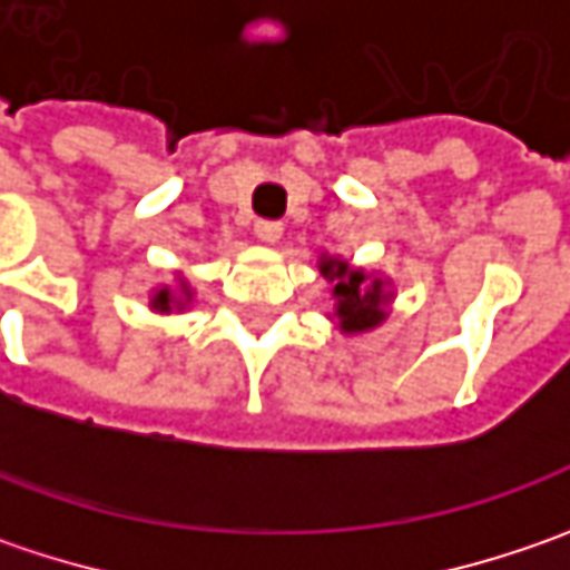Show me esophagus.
Returning <instances> with one entry per match:
<instances>
[{"label":"esophagus","instance_id":"1","mask_svg":"<svg viewBox=\"0 0 570 570\" xmlns=\"http://www.w3.org/2000/svg\"><path fill=\"white\" fill-rule=\"evenodd\" d=\"M255 236H258V242H264V245H277V242L284 238V226L274 223V219H258V223H255Z\"/></svg>","mask_w":570,"mask_h":570}]
</instances>
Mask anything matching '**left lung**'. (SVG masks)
Here are the masks:
<instances>
[{
	"label": "left lung",
	"mask_w": 570,
	"mask_h": 570,
	"mask_svg": "<svg viewBox=\"0 0 570 570\" xmlns=\"http://www.w3.org/2000/svg\"><path fill=\"white\" fill-rule=\"evenodd\" d=\"M322 277L332 284L334 318L344 334H363L380 328L389 315L392 303V284L385 277L366 274L363 267H351L344 258L322 255L318 258Z\"/></svg>",
	"instance_id": "obj_1"
}]
</instances>
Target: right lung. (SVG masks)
I'll return each mask as SVG.
<instances>
[{
  "mask_svg": "<svg viewBox=\"0 0 570 570\" xmlns=\"http://www.w3.org/2000/svg\"><path fill=\"white\" fill-rule=\"evenodd\" d=\"M190 303H194V289H190V284H187L185 277H178V284L175 286H156L153 296H149V309L161 312V315H168V312H185Z\"/></svg>",
  "mask_w": 570,
  "mask_h": 570,
  "instance_id": "1",
  "label": "right lung"
}]
</instances>
